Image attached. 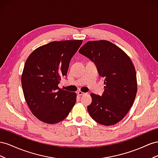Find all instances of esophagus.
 <instances>
[{
    "label": "esophagus",
    "instance_id": "obj_1",
    "mask_svg": "<svg viewBox=\"0 0 158 158\" xmlns=\"http://www.w3.org/2000/svg\"><path fill=\"white\" fill-rule=\"evenodd\" d=\"M77 94L79 96H83V95H84V94H85L86 93H83L82 91H78L77 93Z\"/></svg>",
    "mask_w": 158,
    "mask_h": 158
}]
</instances>
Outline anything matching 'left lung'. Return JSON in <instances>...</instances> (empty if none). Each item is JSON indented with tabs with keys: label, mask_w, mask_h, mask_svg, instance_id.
Wrapping results in <instances>:
<instances>
[{
	"label": "left lung",
	"mask_w": 158,
	"mask_h": 158,
	"mask_svg": "<svg viewBox=\"0 0 158 158\" xmlns=\"http://www.w3.org/2000/svg\"><path fill=\"white\" fill-rule=\"evenodd\" d=\"M79 52L97 66L104 78L105 91L101 96L91 93L87 106L91 118L105 126L118 123L133 105L137 93L136 69L124 51L106 40L89 41Z\"/></svg>",
	"instance_id": "left-lung-1"
}]
</instances>
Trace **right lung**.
<instances>
[{
  "instance_id": "1",
  "label": "right lung",
  "mask_w": 158,
  "mask_h": 158,
  "mask_svg": "<svg viewBox=\"0 0 158 158\" xmlns=\"http://www.w3.org/2000/svg\"><path fill=\"white\" fill-rule=\"evenodd\" d=\"M83 40L52 42L35 49L26 60L22 87L27 105L38 119L48 124L64 120L77 100V94L58 87L67 75L71 58Z\"/></svg>"
}]
</instances>
